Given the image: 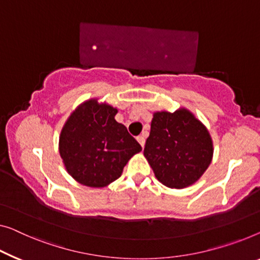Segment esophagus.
Listing matches in <instances>:
<instances>
[{"mask_svg":"<svg viewBox=\"0 0 260 260\" xmlns=\"http://www.w3.org/2000/svg\"><path fill=\"white\" fill-rule=\"evenodd\" d=\"M137 140H138V142H139V143H140L141 147L145 146L146 139H145V137H143V135H140V137H138V138H137Z\"/></svg>","mask_w":260,"mask_h":260,"instance_id":"obj_1","label":"esophagus"}]
</instances>
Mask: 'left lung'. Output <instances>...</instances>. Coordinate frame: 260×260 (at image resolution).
<instances>
[{"mask_svg": "<svg viewBox=\"0 0 260 260\" xmlns=\"http://www.w3.org/2000/svg\"><path fill=\"white\" fill-rule=\"evenodd\" d=\"M143 155L155 177L172 189L196 183L214 156V143L207 127L185 107L153 113Z\"/></svg>", "mask_w": 260, "mask_h": 260, "instance_id": "8db88e82", "label": "left lung"}]
</instances>
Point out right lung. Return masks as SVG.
I'll list each match as a JSON object with an SVG mask.
<instances>
[{
  "label": "right lung",
  "mask_w": 260,
  "mask_h": 260,
  "mask_svg": "<svg viewBox=\"0 0 260 260\" xmlns=\"http://www.w3.org/2000/svg\"><path fill=\"white\" fill-rule=\"evenodd\" d=\"M118 108L99 98L85 100L60 131L58 150L64 167L78 183L104 188L121 176L141 146L114 119Z\"/></svg>",
  "instance_id": "1"
}]
</instances>
